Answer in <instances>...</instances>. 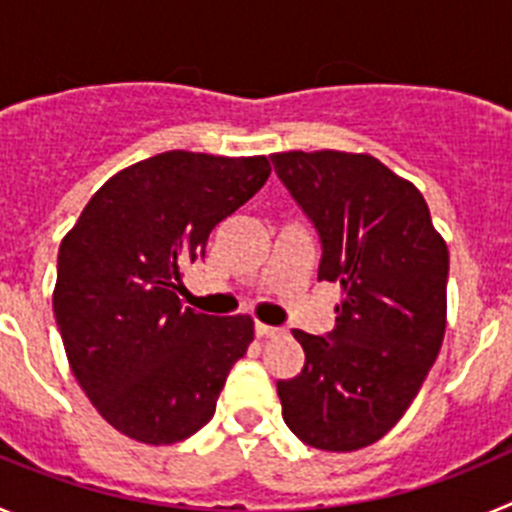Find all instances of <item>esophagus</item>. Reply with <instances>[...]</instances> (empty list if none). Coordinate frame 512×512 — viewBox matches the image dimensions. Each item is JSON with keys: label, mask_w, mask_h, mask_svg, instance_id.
<instances>
[{"label": "esophagus", "mask_w": 512, "mask_h": 512, "mask_svg": "<svg viewBox=\"0 0 512 512\" xmlns=\"http://www.w3.org/2000/svg\"><path fill=\"white\" fill-rule=\"evenodd\" d=\"M282 333V328H274V325L266 323H256V336L259 338H277Z\"/></svg>", "instance_id": "1"}]
</instances>
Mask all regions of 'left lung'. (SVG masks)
I'll return each mask as SVG.
<instances>
[{"label": "left lung", "instance_id": "8db88e82", "mask_svg": "<svg viewBox=\"0 0 512 512\" xmlns=\"http://www.w3.org/2000/svg\"><path fill=\"white\" fill-rule=\"evenodd\" d=\"M271 164L318 230V279L343 292L328 336L292 330L305 366L277 382L282 418L312 449H364L405 415L441 351L449 248L423 194L369 153Z\"/></svg>", "mask_w": 512, "mask_h": 512}]
</instances>
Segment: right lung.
Instances as JSON below:
<instances>
[{
  "label": "right lung",
  "mask_w": 512,
  "mask_h": 512,
  "mask_svg": "<svg viewBox=\"0 0 512 512\" xmlns=\"http://www.w3.org/2000/svg\"><path fill=\"white\" fill-rule=\"evenodd\" d=\"M269 174L266 156L158 153L107 179L61 241L53 312L71 372L128 438L184 441L215 415L253 320L182 307V269Z\"/></svg>",
  "instance_id": "obj_1"
}]
</instances>
